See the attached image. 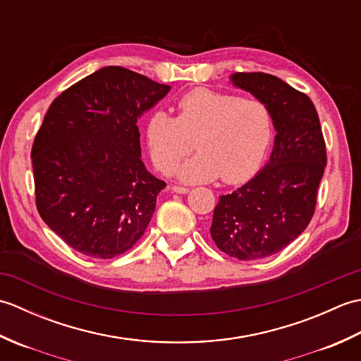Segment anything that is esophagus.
I'll return each instance as SVG.
<instances>
[{
  "instance_id": "34e87169",
  "label": "esophagus",
  "mask_w": 361,
  "mask_h": 361,
  "mask_svg": "<svg viewBox=\"0 0 361 361\" xmlns=\"http://www.w3.org/2000/svg\"><path fill=\"white\" fill-rule=\"evenodd\" d=\"M172 190L176 194H188L189 192V189L185 186H172Z\"/></svg>"
}]
</instances>
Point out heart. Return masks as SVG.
<instances>
[{
  "label": "heart",
  "mask_w": 361,
  "mask_h": 361,
  "mask_svg": "<svg viewBox=\"0 0 361 361\" xmlns=\"http://www.w3.org/2000/svg\"><path fill=\"white\" fill-rule=\"evenodd\" d=\"M175 111V118L152 111L144 124L152 161L161 172H171L194 149V141L198 153L176 169L186 183L220 176L235 185L262 166L274 133L273 113L264 101L195 88L176 99Z\"/></svg>",
  "instance_id": "b5f03b06"
}]
</instances>
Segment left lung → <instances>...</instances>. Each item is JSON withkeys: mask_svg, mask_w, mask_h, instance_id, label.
Instances as JSON below:
<instances>
[{"mask_svg": "<svg viewBox=\"0 0 361 361\" xmlns=\"http://www.w3.org/2000/svg\"><path fill=\"white\" fill-rule=\"evenodd\" d=\"M231 80L270 106L274 147L262 171L220 195L211 235L228 256L256 260L286 248L310 224L327 163L326 142L307 94L265 73H235Z\"/></svg>", "mask_w": 361, "mask_h": 361, "instance_id": "obj_1", "label": "left lung"}]
</instances>
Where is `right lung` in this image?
Here are the masks:
<instances>
[{
	"label": "right lung",
	"mask_w": 361,
	"mask_h": 361,
	"mask_svg": "<svg viewBox=\"0 0 361 361\" xmlns=\"http://www.w3.org/2000/svg\"><path fill=\"white\" fill-rule=\"evenodd\" d=\"M171 87L105 66L54 99L32 144L35 203L75 251L111 259L144 234L166 183L141 159L137 118Z\"/></svg>",
	"instance_id": "obj_1"
}]
</instances>
